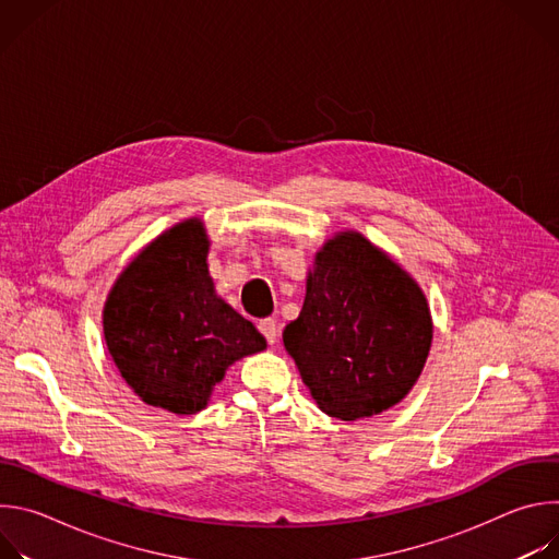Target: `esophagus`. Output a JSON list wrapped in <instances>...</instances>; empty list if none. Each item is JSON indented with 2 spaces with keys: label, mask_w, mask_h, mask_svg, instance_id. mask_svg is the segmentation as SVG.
Here are the masks:
<instances>
[{
  "label": "esophagus",
  "mask_w": 559,
  "mask_h": 559,
  "mask_svg": "<svg viewBox=\"0 0 559 559\" xmlns=\"http://www.w3.org/2000/svg\"><path fill=\"white\" fill-rule=\"evenodd\" d=\"M259 330H261V334L265 336V341L270 345H274L278 341V325H276L274 318H263V321L259 323Z\"/></svg>",
  "instance_id": "1"
}]
</instances>
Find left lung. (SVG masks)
Returning a JSON list of instances; mask_svg holds the SVG:
<instances>
[{
	"mask_svg": "<svg viewBox=\"0 0 559 559\" xmlns=\"http://www.w3.org/2000/svg\"><path fill=\"white\" fill-rule=\"evenodd\" d=\"M433 341L418 281L356 229L336 231L307 272L302 309L283 332L318 409L354 423L414 389Z\"/></svg>",
	"mask_w": 559,
	"mask_h": 559,
	"instance_id": "1",
	"label": "left lung"
}]
</instances>
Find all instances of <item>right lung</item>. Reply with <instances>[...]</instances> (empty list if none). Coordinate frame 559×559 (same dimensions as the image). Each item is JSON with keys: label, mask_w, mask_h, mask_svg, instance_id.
<instances>
[{"label": "right lung", "mask_w": 559, "mask_h": 559, "mask_svg": "<svg viewBox=\"0 0 559 559\" xmlns=\"http://www.w3.org/2000/svg\"><path fill=\"white\" fill-rule=\"evenodd\" d=\"M207 252L199 216L173 225L123 267L102 313L121 378L145 405L177 416L205 409L227 367L267 347L216 294Z\"/></svg>", "instance_id": "1"}]
</instances>
